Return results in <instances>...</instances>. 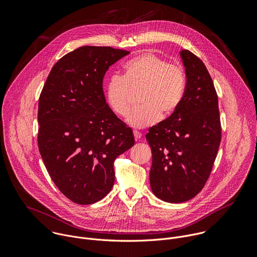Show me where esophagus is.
<instances>
[{"mask_svg":"<svg viewBox=\"0 0 257 257\" xmlns=\"http://www.w3.org/2000/svg\"><path fill=\"white\" fill-rule=\"evenodd\" d=\"M133 134H134V137H135V140H139L140 138H141V136H142V134L140 133V132H138V131H134L133 132Z\"/></svg>","mask_w":257,"mask_h":257,"instance_id":"34e87169","label":"esophagus"}]
</instances>
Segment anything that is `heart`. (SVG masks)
Wrapping results in <instances>:
<instances>
[{"label":"heart","mask_w":257,"mask_h":257,"mask_svg":"<svg viewBox=\"0 0 257 257\" xmlns=\"http://www.w3.org/2000/svg\"><path fill=\"white\" fill-rule=\"evenodd\" d=\"M142 88L141 106L133 109L127 123L137 129L154 125L162 115L171 116L179 107L186 89L185 70L152 52L142 53L123 67L122 76H113L105 86V100L119 117L131 108V89Z\"/></svg>","instance_id":"obj_1"}]
</instances>
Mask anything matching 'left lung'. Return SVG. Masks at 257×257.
Instances as JSON below:
<instances>
[{"mask_svg":"<svg viewBox=\"0 0 257 257\" xmlns=\"http://www.w3.org/2000/svg\"><path fill=\"white\" fill-rule=\"evenodd\" d=\"M180 55L187 78L184 97L145 135L153 155L152 190L171 203L185 202L201 191L222 137L217 94L205 65L188 50Z\"/></svg>","mask_w":257,"mask_h":257,"instance_id":"obj_1","label":"left lung"}]
</instances>
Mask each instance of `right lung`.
<instances>
[{
	"label": "right lung",
	"mask_w": 257,
	"mask_h": 257,
	"mask_svg": "<svg viewBox=\"0 0 257 257\" xmlns=\"http://www.w3.org/2000/svg\"><path fill=\"white\" fill-rule=\"evenodd\" d=\"M130 52L80 47L52 68L39 99V150L58 189L78 204L111 191L114 162L134 145L127 127L105 102V72Z\"/></svg>",
	"instance_id": "1"
}]
</instances>
